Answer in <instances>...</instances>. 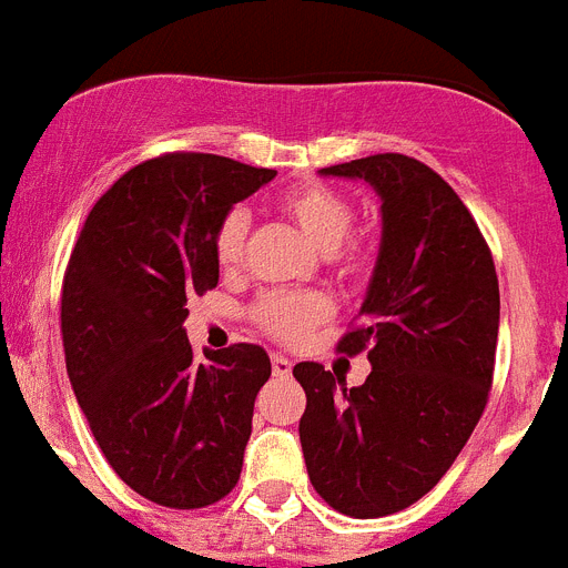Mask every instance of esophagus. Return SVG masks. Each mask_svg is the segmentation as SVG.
Returning a JSON list of instances; mask_svg holds the SVG:
<instances>
[{
    "label": "esophagus",
    "instance_id": "esophagus-1",
    "mask_svg": "<svg viewBox=\"0 0 568 568\" xmlns=\"http://www.w3.org/2000/svg\"><path fill=\"white\" fill-rule=\"evenodd\" d=\"M292 366L294 364L285 355H274V357H271V369H274L276 378H285V375H292Z\"/></svg>",
    "mask_w": 568,
    "mask_h": 568
}]
</instances>
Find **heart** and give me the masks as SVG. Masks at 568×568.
Listing matches in <instances>:
<instances>
[{
    "label": "heart",
    "mask_w": 568,
    "mask_h": 568,
    "mask_svg": "<svg viewBox=\"0 0 568 568\" xmlns=\"http://www.w3.org/2000/svg\"><path fill=\"white\" fill-rule=\"evenodd\" d=\"M280 213L306 233L317 251H323L328 265L343 280H364L375 265V245L364 233H352L355 204L326 184H300L285 190L276 202ZM247 216L245 211H231L219 222L213 236V254L225 271H236L245 260ZM251 323L262 335L276 343L294 346L306 341L314 328L335 314V303L323 292H265L251 306Z\"/></svg>",
    "instance_id": "heart-1"
}]
</instances>
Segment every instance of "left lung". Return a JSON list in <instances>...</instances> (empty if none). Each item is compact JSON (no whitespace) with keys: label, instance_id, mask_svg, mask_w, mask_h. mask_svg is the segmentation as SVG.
Returning <instances> with one entry per match:
<instances>
[{"label":"left lung","instance_id":"left-lung-1","mask_svg":"<svg viewBox=\"0 0 568 568\" xmlns=\"http://www.w3.org/2000/svg\"><path fill=\"white\" fill-rule=\"evenodd\" d=\"M323 175L369 181L381 195V254L355 326L337 341L373 373L343 387L303 361L300 442L314 490L346 517L404 511L454 465L485 413L499 332L494 256L456 190L402 152Z\"/></svg>","mask_w":568,"mask_h":568}]
</instances>
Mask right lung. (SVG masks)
Wrapping results in <instances>:
<instances>
[{
	"label": "right lung",
	"mask_w": 568,
	"mask_h": 568,
	"mask_svg": "<svg viewBox=\"0 0 568 568\" xmlns=\"http://www.w3.org/2000/svg\"><path fill=\"white\" fill-rule=\"evenodd\" d=\"M274 175L211 152H164L100 195L65 265L71 389L114 474L164 508H204L240 483L271 361L256 343L199 361L184 321L187 300L219 283V222Z\"/></svg>",
	"instance_id": "obj_1"
}]
</instances>
